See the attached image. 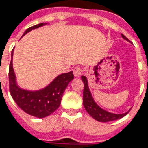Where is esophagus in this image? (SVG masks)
<instances>
[{"instance_id":"esophagus-1","label":"esophagus","mask_w":148,"mask_h":148,"mask_svg":"<svg viewBox=\"0 0 148 148\" xmlns=\"http://www.w3.org/2000/svg\"><path fill=\"white\" fill-rule=\"evenodd\" d=\"M82 69L80 68V67H75L74 69V77H76V78H78V77H79L81 74H82Z\"/></svg>"}]
</instances>
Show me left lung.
Returning a JSON list of instances; mask_svg holds the SVG:
<instances>
[{"label": "left lung", "mask_w": 148, "mask_h": 148, "mask_svg": "<svg viewBox=\"0 0 148 148\" xmlns=\"http://www.w3.org/2000/svg\"><path fill=\"white\" fill-rule=\"evenodd\" d=\"M121 36L123 37V39L129 41V40L124 34H121ZM81 79L84 82L83 104H84V107H85L86 112L93 119H95L96 120H97L99 122H109V121L121 119L128 114V112L125 113V114H112L110 112H108V111L102 109L101 107H99L96 103V101H94V99L92 97V95H91L89 86H88V80L86 77L81 76Z\"/></svg>", "instance_id": "left-lung-1"}]
</instances>
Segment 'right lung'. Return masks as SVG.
Here are the masks:
<instances>
[{
    "label": "right lung",
    "instance_id": "obj_1",
    "mask_svg": "<svg viewBox=\"0 0 148 148\" xmlns=\"http://www.w3.org/2000/svg\"><path fill=\"white\" fill-rule=\"evenodd\" d=\"M47 23H41L34 25L29 28L23 35ZM12 55L13 50L12 51V60L9 66V90L13 100L26 114L40 119L54 113L60 106L65 89L69 83L74 79L73 71L58 75L47 87L41 90H23L17 85L16 76L12 68Z\"/></svg>",
    "mask_w": 148,
    "mask_h": 148
}]
</instances>
